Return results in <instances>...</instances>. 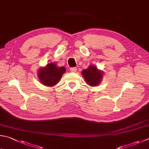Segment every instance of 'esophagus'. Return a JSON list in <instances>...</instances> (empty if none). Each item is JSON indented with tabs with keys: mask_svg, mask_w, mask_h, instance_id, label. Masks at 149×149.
Instances as JSON below:
<instances>
[{
	"mask_svg": "<svg viewBox=\"0 0 149 149\" xmlns=\"http://www.w3.org/2000/svg\"><path fill=\"white\" fill-rule=\"evenodd\" d=\"M77 68L76 67H72V68L70 69V71H71V72H75L76 71H77Z\"/></svg>",
	"mask_w": 149,
	"mask_h": 149,
	"instance_id": "obj_1",
	"label": "esophagus"
}]
</instances>
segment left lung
Segmentation results:
<instances>
[{
    "label": "left lung",
    "mask_w": 149,
    "mask_h": 149,
    "mask_svg": "<svg viewBox=\"0 0 149 149\" xmlns=\"http://www.w3.org/2000/svg\"><path fill=\"white\" fill-rule=\"evenodd\" d=\"M82 77L88 85L90 86H99L102 80L104 72L99 69L95 65H89L82 71Z\"/></svg>",
    "instance_id": "8db88e82"
}]
</instances>
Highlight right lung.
Returning a JSON list of instances; mask_svg holds the SVG:
<instances>
[{
    "instance_id": "add662e5",
    "label": "right lung",
    "mask_w": 149,
    "mask_h": 149,
    "mask_svg": "<svg viewBox=\"0 0 149 149\" xmlns=\"http://www.w3.org/2000/svg\"><path fill=\"white\" fill-rule=\"evenodd\" d=\"M65 72V67H58L56 63L50 62L38 69V77L43 85L53 87L59 82Z\"/></svg>"
}]
</instances>
